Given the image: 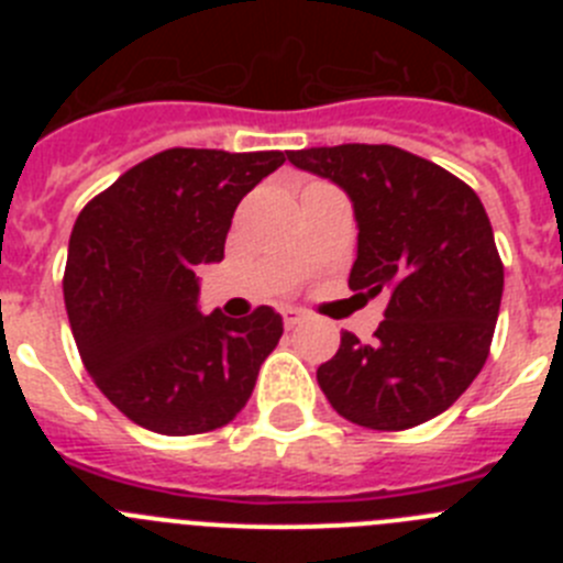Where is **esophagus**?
Here are the masks:
<instances>
[{"instance_id":"esophagus-1","label":"esophagus","mask_w":563,"mask_h":563,"mask_svg":"<svg viewBox=\"0 0 563 563\" xmlns=\"http://www.w3.org/2000/svg\"><path fill=\"white\" fill-rule=\"evenodd\" d=\"M282 318H285L287 330H292V327H298L305 321V312L296 310V307H285V310H282Z\"/></svg>"}]
</instances>
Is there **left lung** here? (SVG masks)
<instances>
[{
  "instance_id": "8db88e82",
  "label": "left lung",
  "mask_w": 563,
  "mask_h": 563,
  "mask_svg": "<svg viewBox=\"0 0 563 563\" xmlns=\"http://www.w3.org/2000/svg\"><path fill=\"white\" fill-rule=\"evenodd\" d=\"M296 168L350 194L357 258L350 290L389 298L375 341L341 332L318 386L332 409L375 431L415 429L474 383L490 352L505 267L471 186L397 146L290 152Z\"/></svg>"
}]
</instances>
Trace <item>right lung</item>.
<instances>
[{"instance_id":"1","label":"right lung","mask_w":563,"mask_h":563,"mask_svg":"<svg viewBox=\"0 0 563 563\" xmlns=\"http://www.w3.org/2000/svg\"><path fill=\"white\" fill-rule=\"evenodd\" d=\"M285 152L166 148L78 213L64 305L78 355L132 422L168 437L222 429L285 332L282 316L197 307V267L222 262L233 211Z\"/></svg>"}]
</instances>
